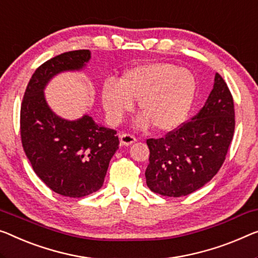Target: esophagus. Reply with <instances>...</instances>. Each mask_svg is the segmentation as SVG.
Returning <instances> with one entry per match:
<instances>
[{
	"mask_svg": "<svg viewBox=\"0 0 258 258\" xmlns=\"http://www.w3.org/2000/svg\"><path fill=\"white\" fill-rule=\"evenodd\" d=\"M119 138H120V144L124 146H130L137 141V138L128 133H121L120 136H119Z\"/></svg>",
	"mask_w": 258,
	"mask_h": 258,
	"instance_id": "1",
	"label": "esophagus"
}]
</instances>
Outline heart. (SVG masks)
Here are the masks:
<instances>
[{
  "mask_svg": "<svg viewBox=\"0 0 258 258\" xmlns=\"http://www.w3.org/2000/svg\"><path fill=\"white\" fill-rule=\"evenodd\" d=\"M196 79L190 71L170 62L145 63L128 69L118 82L107 80L102 101L113 124L121 121L138 101L141 114L137 125H151L157 131L175 130L191 109L196 95Z\"/></svg>",
  "mask_w": 258,
  "mask_h": 258,
  "instance_id": "obj_1",
  "label": "heart"
}]
</instances>
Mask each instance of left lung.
Returning <instances> with one entry per match:
<instances>
[{
    "label": "left lung",
    "mask_w": 258,
    "mask_h": 258,
    "mask_svg": "<svg viewBox=\"0 0 258 258\" xmlns=\"http://www.w3.org/2000/svg\"><path fill=\"white\" fill-rule=\"evenodd\" d=\"M234 128L232 94L217 73L205 105L191 120L164 138L147 140V186L167 197H182L201 189L225 162Z\"/></svg>",
    "instance_id": "left-lung-1"
}]
</instances>
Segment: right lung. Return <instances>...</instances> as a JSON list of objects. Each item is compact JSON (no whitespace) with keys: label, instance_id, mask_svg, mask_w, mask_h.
<instances>
[{"label":"right lung","instance_id":"obj_1","mask_svg":"<svg viewBox=\"0 0 258 258\" xmlns=\"http://www.w3.org/2000/svg\"><path fill=\"white\" fill-rule=\"evenodd\" d=\"M89 60V49H79L46 61L30 79L21 106L22 145L34 172L52 191L71 198L101 189L119 148L114 130L88 114L76 120L61 118L45 99V87L55 75L81 71Z\"/></svg>","mask_w":258,"mask_h":258}]
</instances>
